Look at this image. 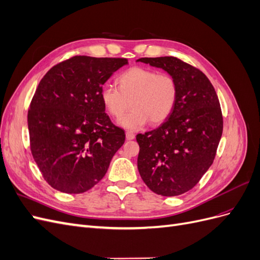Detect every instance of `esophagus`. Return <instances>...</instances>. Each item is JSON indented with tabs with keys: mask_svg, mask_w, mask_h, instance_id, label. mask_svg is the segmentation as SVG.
<instances>
[{
	"mask_svg": "<svg viewBox=\"0 0 260 260\" xmlns=\"http://www.w3.org/2000/svg\"><path fill=\"white\" fill-rule=\"evenodd\" d=\"M135 133H133V132H131V131H127V132H125V139H127L128 141H130V140H133V139H135Z\"/></svg>",
	"mask_w": 260,
	"mask_h": 260,
	"instance_id": "esophagus-1",
	"label": "esophagus"
}]
</instances>
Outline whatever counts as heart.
<instances>
[{
    "mask_svg": "<svg viewBox=\"0 0 260 260\" xmlns=\"http://www.w3.org/2000/svg\"><path fill=\"white\" fill-rule=\"evenodd\" d=\"M118 88L105 84L101 91L102 103L123 128L140 130L151 121L164 122L171 115L178 100V83L169 74L144 67H132L117 77Z\"/></svg>",
    "mask_w": 260,
    "mask_h": 260,
    "instance_id": "b5f03b06",
    "label": "heart"
}]
</instances>
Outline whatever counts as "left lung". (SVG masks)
Masks as SVG:
<instances>
[{
    "label": "left lung",
    "instance_id": "obj_1",
    "mask_svg": "<svg viewBox=\"0 0 260 260\" xmlns=\"http://www.w3.org/2000/svg\"><path fill=\"white\" fill-rule=\"evenodd\" d=\"M138 61L162 68L178 83V100L167 120L138 135V169L149 190L162 196L190 191L211 166L223 118L214 86L200 69L174 56Z\"/></svg>",
    "mask_w": 260,
    "mask_h": 260
}]
</instances>
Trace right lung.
I'll return each instance as SVG.
<instances>
[{
	"label": "right lung",
	"instance_id": "1",
	"mask_svg": "<svg viewBox=\"0 0 260 260\" xmlns=\"http://www.w3.org/2000/svg\"><path fill=\"white\" fill-rule=\"evenodd\" d=\"M127 58L74 56L42 78L28 111L30 149L44 180L62 193L103 179L124 131L105 113L101 91Z\"/></svg>",
	"mask_w": 260,
	"mask_h": 260
}]
</instances>
